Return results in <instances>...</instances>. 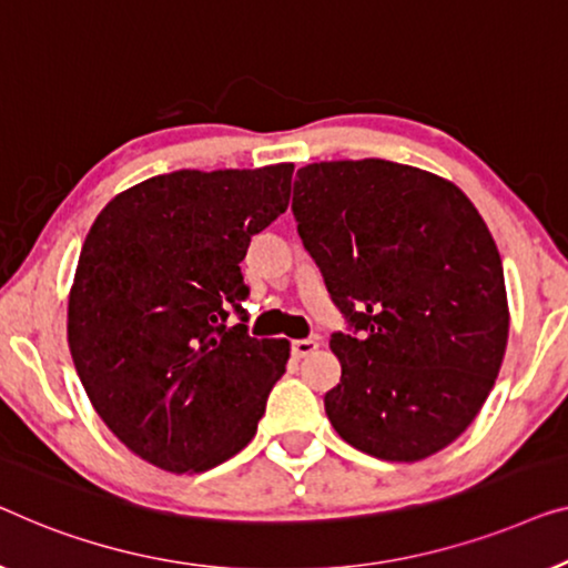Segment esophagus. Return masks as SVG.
<instances>
[{
	"mask_svg": "<svg viewBox=\"0 0 568 568\" xmlns=\"http://www.w3.org/2000/svg\"><path fill=\"white\" fill-rule=\"evenodd\" d=\"M316 349H318V342L316 339H293V345H291V353H293L295 361L314 355Z\"/></svg>",
	"mask_w": 568,
	"mask_h": 568,
	"instance_id": "34e87169",
	"label": "esophagus"
}]
</instances>
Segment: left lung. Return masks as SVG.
Returning a JSON list of instances; mask_svg holds the SVG:
<instances>
[{"mask_svg": "<svg viewBox=\"0 0 568 568\" xmlns=\"http://www.w3.org/2000/svg\"><path fill=\"white\" fill-rule=\"evenodd\" d=\"M298 234L355 326L334 334L342 378L324 409L342 440L390 463L466 433L509 337L501 257L460 187L386 159L301 166Z\"/></svg>", "mask_w": 568, "mask_h": 568, "instance_id": "1", "label": "left lung"}]
</instances>
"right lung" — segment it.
Segmentation results:
<instances>
[{"label": "right lung", "mask_w": 568, "mask_h": 568, "mask_svg": "<svg viewBox=\"0 0 568 568\" xmlns=\"http://www.w3.org/2000/svg\"><path fill=\"white\" fill-rule=\"evenodd\" d=\"M291 180V162L159 174L118 193L84 239L71 357L94 412L151 466L201 474L257 433L291 342L223 322L244 314L239 262L285 213Z\"/></svg>", "instance_id": "right-lung-1"}]
</instances>
